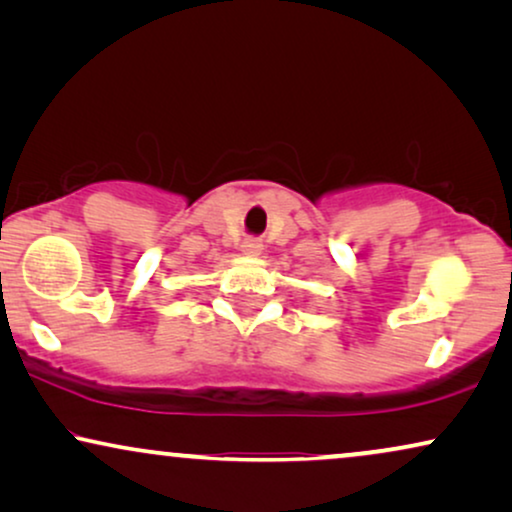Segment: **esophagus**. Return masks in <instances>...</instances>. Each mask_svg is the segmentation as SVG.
I'll return each instance as SVG.
<instances>
[{
  "label": "esophagus",
  "mask_w": 512,
  "mask_h": 512,
  "mask_svg": "<svg viewBox=\"0 0 512 512\" xmlns=\"http://www.w3.org/2000/svg\"><path fill=\"white\" fill-rule=\"evenodd\" d=\"M241 250H243V255H248V257H260L264 245L260 238H245V241L241 243Z\"/></svg>",
  "instance_id": "esophagus-1"
}]
</instances>
